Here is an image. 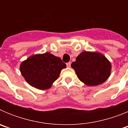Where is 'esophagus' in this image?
Returning <instances> with one entry per match:
<instances>
[{"instance_id": "1", "label": "esophagus", "mask_w": 128, "mask_h": 128, "mask_svg": "<svg viewBox=\"0 0 128 128\" xmlns=\"http://www.w3.org/2000/svg\"><path fill=\"white\" fill-rule=\"evenodd\" d=\"M71 66V62H68V63H66V66H67L68 68H70Z\"/></svg>"}]
</instances>
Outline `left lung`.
Instances as JSON below:
<instances>
[{
    "label": "left lung",
    "mask_w": 128,
    "mask_h": 128,
    "mask_svg": "<svg viewBox=\"0 0 128 128\" xmlns=\"http://www.w3.org/2000/svg\"><path fill=\"white\" fill-rule=\"evenodd\" d=\"M78 79L88 86L101 84L111 74L112 65L108 59L99 52L83 51L72 62Z\"/></svg>",
    "instance_id": "obj_1"
}]
</instances>
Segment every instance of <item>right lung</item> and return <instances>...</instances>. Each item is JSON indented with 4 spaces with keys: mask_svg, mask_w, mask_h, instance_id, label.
I'll list each match as a JSON object with an SVG mask.
<instances>
[{
    "mask_svg": "<svg viewBox=\"0 0 128 128\" xmlns=\"http://www.w3.org/2000/svg\"><path fill=\"white\" fill-rule=\"evenodd\" d=\"M66 67L60 58L46 52L29 56L21 63L20 70L28 84L39 90H47Z\"/></svg>",
    "mask_w": 128,
    "mask_h": 128,
    "instance_id": "right-lung-1",
    "label": "right lung"
}]
</instances>
